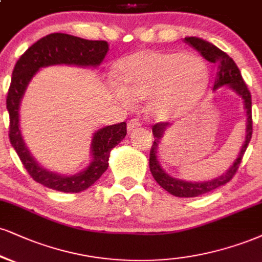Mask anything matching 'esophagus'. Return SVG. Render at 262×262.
<instances>
[{
	"instance_id": "esophagus-1",
	"label": "esophagus",
	"mask_w": 262,
	"mask_h": 262,
	"mask_svg": "<svg viewBox=\"0 0 262 262\" xmlns=\"http://www.w3.org/2000/svg\"><path fill=\"white\" fill-rule=\"evenodd\" d=\"M140 125H141V123H140L139 119H138V118H133V119H130V121L128 122L127 128H128L129 132H132V130H134V129L139 128Z\"/></svg>"
}]
</instances>
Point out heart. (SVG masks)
Here are the masks:
<instances>
[{"label": "heart", "mask_w": 262, "mask_h": 262, "mask_svg": "<svg viewBox=\"0 0 262 262\" xmlns=\"http://www.w3.org/2000/svg\"><path fill=\"white\" fill-rule=\"evenodd\" d=\"M115 95L123 102L147 99V112L167 121L190 108L204 95L209 71L200 57L179 51H141L116 64Z\"/></svg>", "instance_id": "b5f03b06"}]
</instances>
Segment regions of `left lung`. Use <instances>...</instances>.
Wrapping results in <instances>:
<instances>
[{
	"instance_id": "8db88e82",
	"label": "left lung",
	"mask_w": 262,
	"mask_h": 262,
	"mask_svg": "<svg viewBox=\"0 0 262 262\" xmlns=\"http://www.w3.org/2000/svg\"><path fill=\"white\" fill-rule=\"evenodd\" d=\"M184 42L194 47L198 52L201 53V56L211 63H215L217 67L215 85H213V90L219 89L223 85H229V88L233 91L238 94L242 97L243 103H244L245 113H247V130H245V141L243 144L241 152L235 160L234 163L227 169L226 173L222 176L217 177L212 181L206 182H185L182 179L173 178L169 174L163 171L161 165H160L159 160H157V149H159V144L161 141L163 134L167 129L169 128L168 122H160L156 123L152 127V134L155 140H154L152 146L150 150V171L155 181L159 183L165 190L168 191L169 194L174 195L179 198H194L199 196V195L206 194L209 191H212L221 185H225L233 178L241 165L243 156H244L245 150H247L249 143H250L251 134H253V117H251V95L249 91L247 84L243 80L241 71L237 67L234 61L220 50L219 47L212 45L211 42H207L200 37H185Z\"/></svg>"
}]
</instances>
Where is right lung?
Here are the masks:
<instances>
[{
	"mask_svg": "<svg viewBox=\"0 0 262 262\" xmlns=\"http://www.w3.org/2000/svg\"><path fill=\"white\" fill-rule=\"evenodd\" d=\"M108 43L102 40H85L63 33H53L33 43L15 63L6 105L9 113V141L24 168L34 181L63 193H79L93 185L108 167L110 152L127 135L125 122L107 125L94 134L91 141L93 161L83 172L61 176L41 167L25 146L19 129V106L28 84L42 67L73 64L96 67L105 58Z\"/></svg>",
	"mask_w": 262,
	"mask_h": 262,
	"instance_id": "add662e5",
	"label": "right lung"
}]
</instances>
